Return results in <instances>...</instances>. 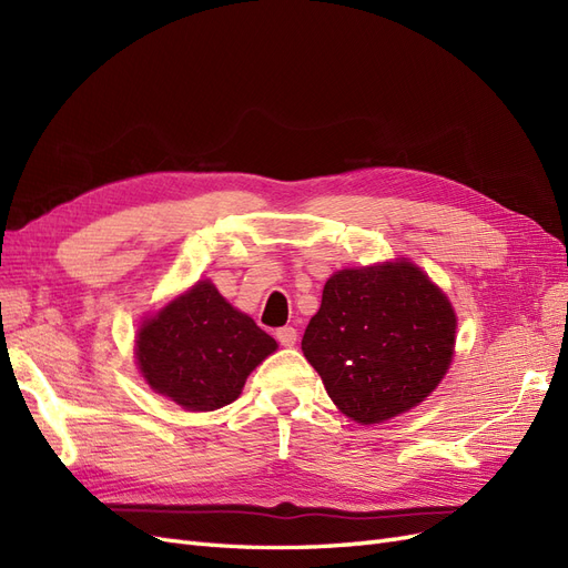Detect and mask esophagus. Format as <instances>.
I'll return each mask as SVG.
<instances>
[{"instance_id": "1", "label": "esophagus", "mask_w": 568, "mask_h": 568, "mask_svg": "<svg viewBox=\"0 0 568 568\" xmlns=\"http://www.w3.org/2000/svg\"><path fill=\"white\" fill-rule=\"evenodd\" d=\"M296 338H298V332L294 329V326H282V329H277V341L286 348L294 346Z\"/></svg>"}]
</instances>
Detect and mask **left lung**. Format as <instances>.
<instances>
[{
  "label": "left lung",
  "mask_w": 568,
  "mask_h": 568,
  "mask_svg": "<svg viewBox=\"0 0 568 568\" xmlns=\"http://www.w3.org/2000/svg\"><path fill=\"white\" fill-rule=\"evenodd\" d=\"M450 301L412 263L341 270L301 348L343 415L379 424L415 407L450 367Z\"/></svg>",
  "instance_id": "left-lung-1"
}]
</instances>
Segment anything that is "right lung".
Here are the masks:
<instances>
[{"mask_svg": "<svg viewBox=\"0 0 568 568\" xmlns=\"http://www.w3.org/2000/svg\"><path fill=\"white\" fill-rule=\"evenodd\" d=\"M277 348L248 315L199 282L144 322L136 359L153 390L186 409L209 412L239 398L246 376Z\"/></svg>", "mask_w": 568, "mask_h": 568, "instance_id": "right-lung-1", "label": "right lung"}]
</instances>
